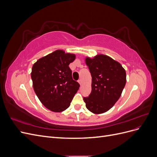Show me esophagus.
<instances>
[{
	"label": "esophagus",
	"mask_w": 157,
	"mask_h": 157,
	"mask_svg": "<svg viewBox=\"0 0 157 157\" xmlns=\"http://www.w3.org/2000/svg\"><path fill=\"white\" fill-rule=\"evenodd\" d=\"M78 83L80 84V85H82V80H81V79L78 80Z\"/></svg>",
	"instance_id": "34e87169"
}]
</instances>
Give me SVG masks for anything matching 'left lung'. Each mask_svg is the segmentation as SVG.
Returning a JSON list of instances; mask_svg holds the SVG:
<instances>
[{
	"label": "left lung",
	"instance_id": "obj_1",
	"mask_svg": "<svg viewBox=\"0 0 157 157\" xmlns=\"http://www.w3.org/2000/svg\"><path fill=\"white\" fill-rule=\"evenodd\" d=\"M92 76V91L84 97L86 107L95 114L109 111L121 96L126 82V75L122 66L105 55L86 58Z\"/></svg>",
	"mask_w": 157,
	"mask_h": 157
}]
</instances>
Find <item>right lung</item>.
I'll list each match as a JSON object with an SVG mask.
<instances>
[{
  "label": "right lung",
  "instance_id": "1",
  "mask_svg": "<svg viewBox=\"0 0 157 157\" xmlns=\"http://www.w3.org/2000/svg\"><path fill=\"white\" fill-rule=\"evenodd\" d=\"M75 55L61 50L37 60L32 67L31 78L35 92L41 103L53 112L67 109L79 89L69 67Z\"/></svg>",
  "mask_w": 157,
  "mask_h": 157
}]
</instances>
